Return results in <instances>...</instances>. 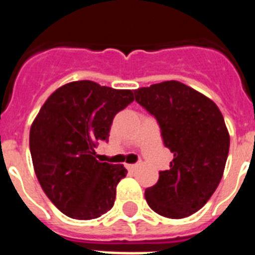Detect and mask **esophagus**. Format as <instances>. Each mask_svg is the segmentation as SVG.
Listing matches in <instances>:
<instances>
[{
  "label": "esophagus",
  "instance_id": "34e87169",
  "mask_svg": "<svg viewBox=\"0 0 255 255\" xmlns=\"http://www.w3.org/2000/svg\"><path fill=\"white\" fill-rule=\"evenodd\" d=\"M126 167H127L128 170H135L136 168L139 167V164H127Z\"/></svg>",
  "mask_w": 255,
  "mask_h": 255
}]
</instances>
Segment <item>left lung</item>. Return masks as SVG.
Returning a JSON list of instances; mask_svg holds the SVG:
<instances>
[{"instance_id": "8db88e82", "label": "left lung", "mask_w": 255, "mask_h": 255, "mask_svg": "<svg viewBox=\"0 0 255 255\" xmlns=\"http://www.w3.org/2000/svg\"><path fill=\"white\" fill-rule=\"evenodd\" d=\"M135 99L155 116L173 153L145 200L160 216L188 217L205 205L224 174L230 145L224 116L213 100L177 81L137 88Z\"/></svg>"}]
</instances>
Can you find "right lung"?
<instances>
[{"label": "right lung", "mask_w": 255, "mask_h": 255, "mask_svg": "<svg viewBox=\"0 0 255 255\" xmlns=\"http://www.w3.org/2000/svg\"><path fill=\"white\" fill-rule=\"evenodd\" d=\"M132 102L131 90L77 81L55 90L35 116L29 139L34 170L46 196L67 217L92 220L114 206L127 169L98 161L95 147L108 140L115 115Z\"/></svg>", "instance_id": "right-lung-1"}]
</instances>
